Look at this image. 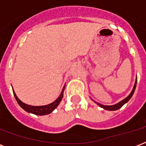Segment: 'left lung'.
<instances>
[{
  "instance_id": "1",
  "label": "left lung",
  "mask_w": 146,
  "mask_h": 146,
  "mask_svg": "<svg viewBox=\"0 0 146 146\" xmlns=\"http://www.w3.org/2000/svg\"><path fill=\"white\" fill-rule=\"evenodd\" d=\"M136 82H137V79H136V82H135V85H134L133 86V90H132L131 93L129 94V96H127L125 99L122 100L121 102H118L117 104H113V105H103V104H100V103H98V102H96L98 105H99L101 108H102L105 109V110H108V111H116V110H118L119 108H120L124 104H126L128 101H129L130 98H131V97L133 96V95L134 93V91H135V89H136Z\"/></svg>"
}]
</instances>
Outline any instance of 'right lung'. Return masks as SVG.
<instances>
[{"label":"right lung","mask_w":146,"mask_h":146,"mask_svg":"<svg viewBox=\"0 0 146 146\" xmlns=\"http://www.w3.org/2000/svg\"><path fill=\"white\" fill-rule=\"evenodd\" d=\"M64 89H65V86L63 88L61 94H60V96L58 97L57 99H56L54 102L50 103V104H47V105H43V106H32V105L26 104L25 103H23V102H22L17 98V95L15 94V92H13V95H14L15 98L17 100V102L19 104V106L21 107L23 109H24L26 111H27L29 113L36 114V115H45V114H48V113H51L58 106V104H59V103L60 102L62 98H63V96H64Z\"/></svg>","instance_id":"1"}]
</instances>
